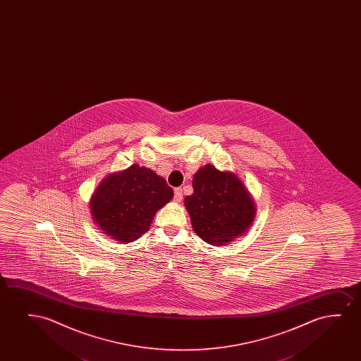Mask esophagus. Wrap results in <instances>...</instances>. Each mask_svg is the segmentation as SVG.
Masks as SVG:
<instances>
[{
    "label": "esophagus",
    "mask_w": 361,
    "mask_h": 361,
    "mask_svg": "<svg viewBox=\"0 0 361 361\" xmlns=\"http://www.w3.org/2000/svg\"><path fill=\"white\" fill-rule=\"evenodd\" d=\"M173 200L176 202H180L183 200V188H178L173 190Z\"/></svg>",
    "instance_id": "obj_1"
}]
</instances>
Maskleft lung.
I'll return each mask as SVG.
<instances>
[{"instance_id":"obj_1","label":"left lung","mask_w":361,"mask_h":361,"mask_svg":"<svg viewBox=\"0 0 361 361\" xmlns=\"http://www.w3.org/2000/svg\"><path fill=\"white\" fill-rule=\"evenodd\" d=\"M193 193L185 198L195 233L212 245H222L247 232L255 206L242 181L232 173L206 165L195 173Z\"/></svg>"}]
</instances>
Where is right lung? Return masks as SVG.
Here are the masks:
<instances>
[{
	"mask_svg": "<svg viewBox=\"0 0 361 361\" xmlns=\"http://www.w3.org/2000/svg\"><path fill=\"white\" fill-rule=\"evenodd\" d=\"M173 196L163 178L134 164L104 178L91 198V213L109 238L134 242L148 232L154 214Z\"/></svg>",
	"mask_w": 361,
	"mask_h": 361,
	"instance_id": "right-lung-1",
	"label": "right lung"
}]
</instances>
